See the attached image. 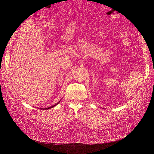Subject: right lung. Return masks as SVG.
<instances>
[{"label": "right lung", "mask_w": 154, "mask_h": 154, "mask_svg": "<svg viewBox=\"0 0 154 154\" xmlns=\"http://www.w3.org/2000/svg\"><path fill=\"white\" fill-rule=\"evenodd\" d=\"M59 102H60V101H59ZM59 102H58V103H55V105H54V106H51V107H48V108H45V109H44L45 110V109H51V108L54 107V106H56V105H57V104L59 103Z\"/></svg>", "instance_id": "obj_1"}]
</instances>
